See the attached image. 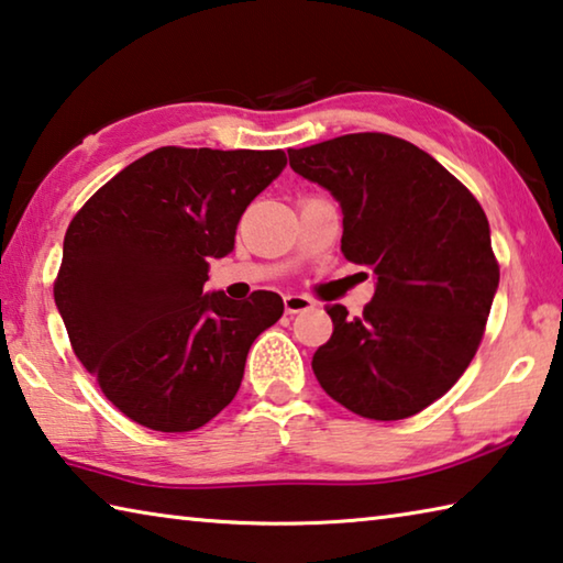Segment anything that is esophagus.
Here are the masks:
<instances>
[{
    "instance_id": "1",
    "label": "esophagus",
    "mask_w": 563,
    "mask_h": 563,
    "mask_svg": "<svg viewBox=\"0 0 563 563\" xmlns=\"http://www.w3.org/2000/svg\"><path fill=\"white\" fill-rule=\"evenodd\" d=\"M283 302H285V312H288V316H298V312L310 310L312 305H316L308 298V295H285Z\"/></svg>"
}]
</instances>
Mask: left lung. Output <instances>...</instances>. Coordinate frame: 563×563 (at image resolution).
Returning <instances> with one entry per match:
<instances>
[{
  "mask_svg": "<svg viewBox=\"0 0 563 563\" xmlns=\"http://www.w3.org/2000/svg\"><path fill=\"white\" fill-rule=\"evenodd\" d=\"M288 156L340 201L342 255L377 275L360 318L325 308L332 335L312 373L360 417L422 412L464 375L487 328L499 285L487 216L440 161L389 133H345Z\"/></svg>",
  "mask_w": 563,
  "mask_h": 563,
  "instance_id": "1",
  "label": "left lung"
}]
</instances>
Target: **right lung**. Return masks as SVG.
Instances as JSON below:
<instances>
[{
  "label": "right lung",
  "instance_id": "obj_1",
  "mask_svg": "<svg viewBox=\"0 0 563 563\" xmlns=\"http://www.w3.org/2000/svg\"><path fill=\"white\" fill-rule=\"evenodd\" d=\"M285 151L161 146L103 184L64 235L54 300L109 402L156 432H190L231 405L253 340L283 298L203 295L243 211Z\"/></svg>",
  "mask_w": 563,
  "mask_h": 563
}]
</instances>
